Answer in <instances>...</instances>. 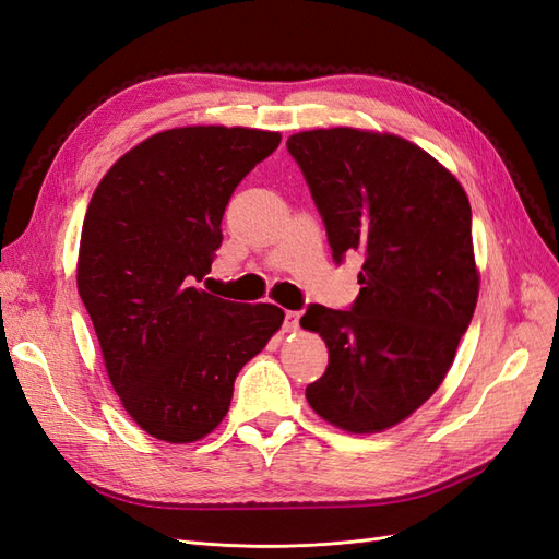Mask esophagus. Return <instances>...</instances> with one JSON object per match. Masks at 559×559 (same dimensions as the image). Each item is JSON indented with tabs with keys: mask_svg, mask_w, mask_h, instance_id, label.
Masks as SVG:
<instances>
[{
	"mask_svg": "<svg viewBox=\"0 0 559 559\" xmlns=\"http://www.w3.org/2000/svg\"><path fill=\"white\" fill-rule=\"evenodd\" d=\"M298 321H300V314H298V312L286 310V312H284V331H286V333L298 331Z\"/></svg>",
	"mask_w": 559,
	"mask_h": 559,
	"instance_id": "1",
	"label": "esophagus"
}]
</instances>
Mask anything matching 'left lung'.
Segmentation results:
<instances>
[{
  "label": "left lung",
  "mask_w": 559,
  "mask_h": 559,
  "mask_svg": "<svg viewBox=\"0 0 559 559\" xmlns=\"http://www.w3.org/2000/svg\"><path fill=\"white\" fill-rule=\"evenodd\" d=\"M324 218L335 261L359 251L352 310L310 306L300 326L329 347L310 408L347 433L408 419L454 361L478 302L480 273L464 186L399 134L317 128L286 142Z\"/></svg>",
  "instance_id": "8db88e82"
}]
</instances>
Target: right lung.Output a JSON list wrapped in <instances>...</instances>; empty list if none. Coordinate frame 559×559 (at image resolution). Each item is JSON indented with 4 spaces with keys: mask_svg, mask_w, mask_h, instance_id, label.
Returning <instances> with one entry per match:
<instances>
[{
    "mask_svg": "<svg viewBox=\"0 0 559 559\" xmlns=\"http://www.w3.org/2000/svg\"><path fill=\"white\" fill-rule=\"evenodd\" d=\"M282 134L186 126L151 134L99 179L83 218L76 286L114 392L134 425L195 443L228 413L240 368L284 312L202 292L228 200Z\"/></svg>",
    "mask_w": 559,
    "mask_h": 559,
    "instance_id": "obj_1",
    "label": "right lung"
}]
</instances>
